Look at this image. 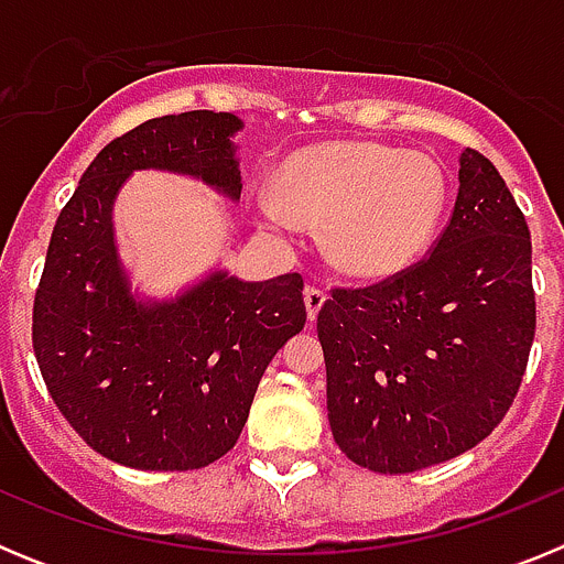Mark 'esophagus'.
Here are the masks:
<instances>
[{
    "instance_id": "esophagus-1",
    "label": "esophagus",
    "mask_w": 564,
    "mask_h": 564,
    "mask_svg": "<svg viewBox=\"0 0 564 564\" xmlns=\"http://www.w3.org/2000/svg\"><path fill=\"white\" fill-rule=\"evenodd\" d=\"M327 302V293L318 291V288H305V307H307V318H316L318 311H322V305Z\"/></svg>"
}]
</instances>
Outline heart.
I'll use <instances>...</instances> for the list:
<instances>
[{
    "instance_id": "1",
    "label": "heart",
    "mask_w": 564,
    "mask_h": 564,
    "mask_svg": "<svg viewBox=\"0 0 564 564\" xmlns=\"http://www.w3.org/2000/svg\"><path fill=\"white\" fill-rule=\"evenodd\" d=\"M449 181L432 154L387 143L330 141L291 154L279 192L251 200L259 226L296 237L302 223H327L325 251L338 271L383 279L410 268L435 239Z\"/></svg>"
}]
</instances>
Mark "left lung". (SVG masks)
<instances>
[{"instance_id":"obj_1","label":"left lung","mask_w":564,"mask_h":564,"mask_svg":"<svg viewBox=\"0 0 564 564\" xmlns=\"http://www.w3.org/2000/svg\"><path fill=\"white\" fill-rule=\"evenodd\" d=\"M435 251L318 311L338 449L378 475L452 460L491 435L534 341L531 234L495 163L460 152Z\"/></svg>"}]
</instances>
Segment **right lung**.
<instances>
[{"instance_id": "1", "label": "right lung", "mask_w": 564, "mask_h": 564, "mask_svg": "<svg viewBox=\"0 0 564 564\" xmlns=\"http://www.w3.org/2000/svg\"><path fill=\"white\" fill-rule=\"evenodd\" d=\"M231 112L163 115L96 154L58 214L33 302V350L69 426L109 460L192 471L234 449L259 378L305 327L302 276L246 282L214 268L166 299L141 296L118 253L115 197L132 172L206 183L239 203Z\"/></svg>"}]
</instances>
